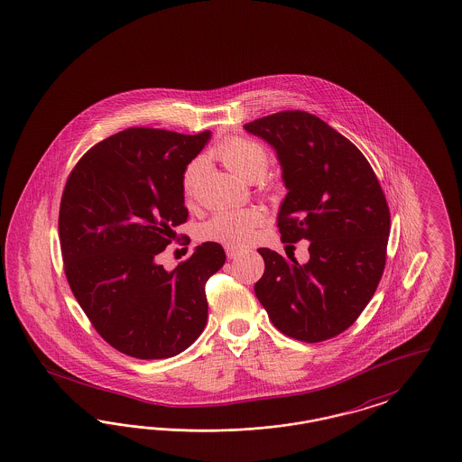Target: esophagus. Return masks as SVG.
I'll use <instances>...</instances> for the list:
<instances>
[{
	"instance_id": "obj_1",
	"label": "esophagus",
	"mask_w": 462,
	"mask_h": 462,
	"mask_svg": "<svg viewBox=\"0 0 462 462\" xmlns=\"http://www.w3.org/2000/svg\"><path fill=\"white\" fill-rule=\"evenodd\" d=\"M225 253H226L228 259H234V257H237L242 253V249L236 247V245H225Z\"/></svg>"
}]
</instances>
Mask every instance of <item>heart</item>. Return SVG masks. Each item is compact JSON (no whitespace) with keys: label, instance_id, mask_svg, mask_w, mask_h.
<instances>
[{"label":"heart","instance_id":"b5f03b06","mask_svg":"<svg viewBox=\"0 0 462 462\" xmlns=\"http://www.w3.org/2000/svg\"><path fill=\"white\" fill-rule=\"evenodd\" d=\"M217 155L230 172L251 182L259 180L263 175L266 174L268 163H270L268 150L263 144L247 138L226 140L217 150ZM199 174H201V163L192 162L182 179V191L188 199H191L194 196ZM261 222H263V211L257 208L222 211V213H217L203 226V237L226 242V244H244L251 239L255 226Z\"/></svg>","mask_w":462,"mask_h":462}]
</instances>
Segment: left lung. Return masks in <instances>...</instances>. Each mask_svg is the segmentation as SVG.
<instances>
[{"label":"left lung","mask_w":462,"mask_h":462,"mask_svg":"<svg viewBox=\"0 0 462 462\" xmlns=\"http://www.w3.org/2000/svg\"><path fill=\"white\" fill-rule=\"evenodd\" d=\"M244 129L280 162L288 191L276 217L282 242L309 240L310 255L300 264L259 249L255 297L283 335L329 339L350 328L381 282L391 230L381 184L362 152L309 112H278Z\"/></svg>","instance_id":"8db88e82"}]
</instances>
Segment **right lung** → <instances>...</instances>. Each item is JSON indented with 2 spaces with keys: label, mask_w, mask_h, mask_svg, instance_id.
<instances>
[{
  "label": "right lung",
  "mask_w": 462,
  "mask_h": 462,
  "mask_svg": "<svg viewBox=\"0 0 462 462\" xmlns=\"http://www.w3.org/2000/svg\"><path fill=\"white\" fill-rule=\"evenodd\" d=\"M209 138L129 127L92 146L66 182L68 283L98 335L129 356H175L207 326L205 287L225 264L222 245L203 242L172 271L159 254L188 220L182 179Z\"/></svg>",
  "instance_id": "obj_1"
}]
</instances>
